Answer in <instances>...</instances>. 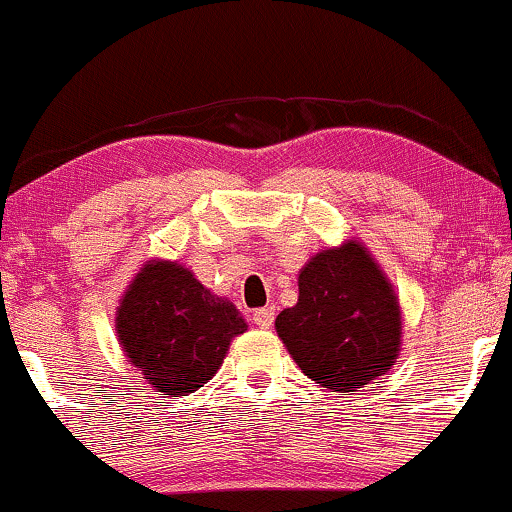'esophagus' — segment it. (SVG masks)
<instances>
[{"label": "esophagus", "instance_id": "esophagus-1", "mask_svg": "<svg viewBox=\"0 0 512 512\" xmlns=\"http://www.w3.org/2000/svg\"><path fill=\"white\" fill-rule=\"evenodd\" d=\"M274 319H276L274 307H262V309H255V312H252V321H255L260 328H271L274 326Z\"/></svg>", "mask_w": 512, "mask_h": 512}]
</instances>
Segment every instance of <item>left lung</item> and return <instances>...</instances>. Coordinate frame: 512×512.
I'll use <instances>...</instances> for the list:
<instances>
[{
	"label": "left lung",
	"mask_w": 512,
	"mask_h": 512,
	"mask_svg": "<svg viewBox=\"0 0 512 512\" xmlns=\"http://www.w3.org/2000/svg\"><path fill=\"white\" fill-rule=\"evenodd\" d=\"M297 286V304L276 316V333L304 375L333 392L387 375L401 345V309L364 245L316 252Z\"/></svg>",
	"instance_id": "obj_1"
}]
</instances>
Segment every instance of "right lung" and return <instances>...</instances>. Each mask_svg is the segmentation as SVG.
Instances as JSON below:
<instances>
[{
	"label": "right lung",
	"mask_w": 512,
	"mask_h": 512,
	"mask_svg": "<svg viewBox=\"0 0 512 512\" xmlns=\"http://www.w3.org/2000/svg\"><path fill=\"white\" fill-rule=\"evenodd\" d=\"M245 328L234 304L212 295L186 267L163 260L144 264L115 316L127 359L148 385L179 397L208 383Z\"/></svg>",
	"instance_id": "right-lung-1"
}]
</instances>
